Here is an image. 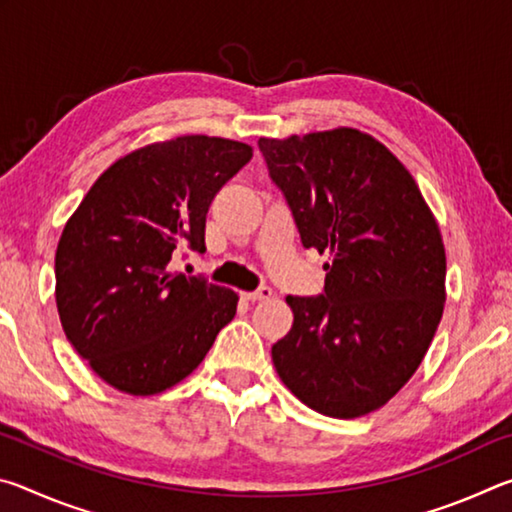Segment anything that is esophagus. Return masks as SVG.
<instances>
[{
	"label": "esophagus",
	"instance_id": "1",
	"mask_svg": "<svg viewBox=\"0 0 512 512\" xmlns=\"http://www.w3.org/2000/svg\"><path fill=\"white\" fill-rule=\"evenodd\" d=\"M241 296H244L250 302H259V300L271 298L273 296V289L271 287H259L257 291H244V293H241Z\"/></svg>",
	"mask_w": 512,
	"mask_h": 512
}]
</instances>
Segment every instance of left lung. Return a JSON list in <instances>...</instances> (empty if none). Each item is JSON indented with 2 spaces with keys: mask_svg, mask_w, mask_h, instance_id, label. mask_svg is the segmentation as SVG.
I'll return each instance as SVG.
<instances>
[{
  "mask_svg": "<svg viewBox=\"0 0 512 512\" xmlns=\"http://www.w3.org/2000/svg\"><path fill=\"white\" fill-rule=\"evenodd\" d=\"M302 246L327 253L325 291L287 296L293 325L273 366L329 418L384 406L413 377L445 309L443 237L404 164L357 128L259 137Z\"/></svg>",
  "mask_w": 512,
  "mask_h": 512,
  "instance_id": "1",
  "label": "left lung"
}]
</instances>
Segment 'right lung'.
<instances>
[{
  "mask_svg": "<svg viewBox=\"0 0 512 512\" xmlns=\"http://www.w3.org/2000/svg\"><path fill=\"white\" fill-rule=\"evenodd\" d=\"M253 158L244 142L207 135L142 146L101 173L65 223L56 250V305L67 341L128 395H155L198 368L239 296L173 271L205 253L219 189Z\"/></svg>",
  "mask_w": 512,
  "mask_h": 512,
  "instance_id": "add662e5",
  "label": "right lung"
}]
</instances>
